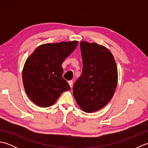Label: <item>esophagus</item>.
I'll list each match as a JSON object with an SVG mask.
<instances>
[{
	"mask_svg": "<svg viewBox=\"0 0 148 148\" xmlns=\"http://www.w3.org/2000/svg\"><path fill=\"white\" fill-rule=\"evenodd\" d=\"M68 83H69V85H70V86L72 88V85H73V82H72V81H69Z\"/></svg>",
	"mask_w": 148,
	"mask_h": 148,
	"instance_id": "esophagus-1",
	"label": "esophagus"
}]
</instances>
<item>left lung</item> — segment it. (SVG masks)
Here are the masks:
<instances>
[{
	"label": "left lung",
	"mask_w": 148,
	"mask_h": 148,
	"mask_svg": "<svg viewBox=\"0 0 148 148\" xmlns=\"http://www.w3.org/2000/svg\"><path fill=\"white\" fill-rule=\"evenodd\" d=\"M83 60L81 76L75 82L73 95L83 111H99L108 104L118 84V69L111 52L102 45L80 42Z\"/></svg>",
	"instance_id": "8db88e82"
}]
</instances>
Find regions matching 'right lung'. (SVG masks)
<instances>
[{
  "instance_id": "obj_1",
  "label": "right lung",
  "mask_w": 148,
  "mask_h": 148,
  "mask_svg": "<svg viewBox=\"0 0 148 148\" xmlns=\"http://www.w3.org/2000/svg\"><path fill=\"white\" fill-rule=\"evenodd\" d=\"M78 41L47 43L34 50L25 63L22 79L29 98L39 107L52 106L71 89L62 77V62L76 49Z\"/></svg>"
}]
</instances>
